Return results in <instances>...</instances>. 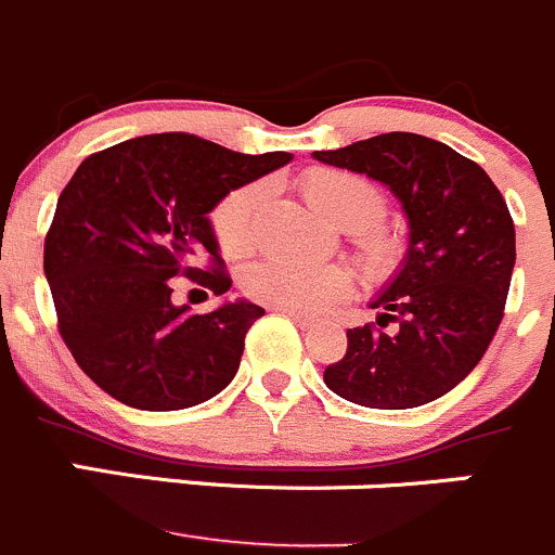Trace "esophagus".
<instances>
[{
    "label": "esophagus",
    "mask_w": 555,
    "mask_h": 555,
    "mask_svg": "<svg viewBox=\"0 0 555 555\" xmlns=\"http://www.w3.org/2000/svg\"><path fill=\"white\" fill-rule=\"evenodd\" d=\"M276 311H279V309H276ZM282 314H287L289 320H293L295 325L300 327V331H309V327H311V320H309V317H304V314H295V311H282Z\"/></svg>",
    "instance_id": "obj_1"
}]
</instances>
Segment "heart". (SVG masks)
<instances>
[{
  "instance_id": "heart-1",
  "label": "heart",
  "mask_w": 555,
  "mask_h": 555,
  "mask_svg": "<svg viewBox=\"0 0 555 555\" xmlns=\"http://www.w3.org/2000/svg\"><path fill=\"white\" fill-rule=\"evenodd\" d=\"M306 201L338 228L349 230L354 260L369 279H387L403 260L401 235L385 222V192L369 176L341 168H314L300 181ZM268 184L255 181L228 192L211 211L217 246L241 257L257 244ZM241 289L255 304L314 317L352 293V276L341 266H300L287 260H260L241 273Z\"/></svg>"
}]
</instances>
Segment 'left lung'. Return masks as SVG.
I'll list each match as a JSON object with an SVG mask.
<instances>
[{
  "instance_id": "1",
  "label": "left lung",
  "mask_w": 555,
  "mask_h": 555,
  "mask_svg": "<svg viewBox=\"0 0 555 555\" xmlns=\"http://www.w3.org/2000/svg\"><path fill=\"white\" fill-rule=\"evenodd\" d=\"M314 157L390 186L412 230L401 273L371 304L382 314L349 327L325 385L369 409L423 406L453 390L496 336L515 266L507 203L480 165L426 134L385 132Z\"/></svg>"
}]
</instances>
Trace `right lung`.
<instances>
[{
    "mask_svg": "<svg viewBox=\"0 0 555 555\" xmlns=\"http://www.w3.org/2000/svg\"><path fill=\"white\" fill-rule=\"evenodd\" d=\"M238 154L190 132L143 134L94 152L59 195L42 268L56 327L94 385L134 409L173 412L230 385L266 311L173 306L170 279L230 289L208 211L230 190L289 163Z\"/></svg>",
    "mask_w": 555,
    "mask_h": 555,
    "instance_id": "add662e5",
    "label": "right lung"
}]
</instances>
